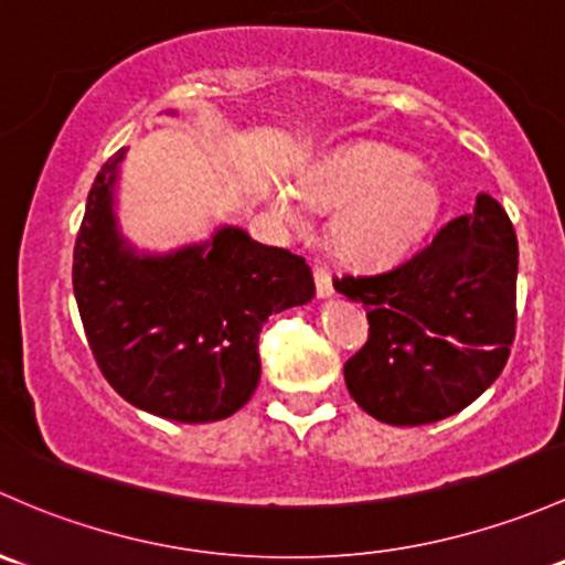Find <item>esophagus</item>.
Segmentation results:
<instances>
[{
	"instance_id": "obj_1",
	"label": "esophagus",
	"mask_w": 565,
	"mask_h": 565,
	"mask_svg": "<svg viewBox=\"0 0 565 565\" xmlns=\"http://www.w3.org/2000/svg\"><path fill=\"white\" fill-rule=\"evenodd\" d=\"M313 281H317V295L319 298H332V278L324 267H313Z\"/></svg>"
}]
</instances>
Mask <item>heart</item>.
Returning a JSON list of instances; mask_svg holds the SVG:
<instances>
[{"label": "heart", "instance_id": "1", "mask_svg": "<svg viewBox=\"0 0 565 565\" xmlns=\"http://www.w3.org/2000/svg\"><path fill=\"white\" fill-rule=\"evenodd\" d=\"M265 205L289 230L311 224L308 207L335 210L332 252L360 270H384L406 259L430 233L441 194L408 153L379 142H352L311 159L295 178V192L267 183Z\"/></svg>", "mask_w": 565, "mask_h": 565}]
</instances>
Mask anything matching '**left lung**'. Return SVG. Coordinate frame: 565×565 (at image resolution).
I'll return each instance as SVG.
<instances>
[{"instance_id":"8db88e82","label":"left lung","mask_w":565,"mask_h":565,"mask_svg":"<svg viewBox=\"0 0 565 565\" xmlns=\"http://www.w3.org/2000/svg\"><path fill=\"white\" fill-rule=\"evenodd\" d=\"M332 287L367 313V343L343 365L373 419L430 425L462 412L503 371L514 341L518 235L498 200L438 230L408 263Z\"/></svg>"}]
</instances>
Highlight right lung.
<instances>
[{
    "label": "right lung",
    "mask_w": 565,
    "mask_h": 565,
    "mask_svg": "<svg viewBox=\"0 0 565 565\" xmlns=\"http://www.w3.org/2000/svg\"><path fill=\"white\" fill-rule=\"evenodd\" d=\"M124 157L127 148L99 170L75 241L73 289L88 347L135 408L173 423H216L257 390L267 317L311 302V267L233 224L175 252H140L116 216Z\"/></svg>",
    "instance_id": "obj_1"
}]
</instances>
